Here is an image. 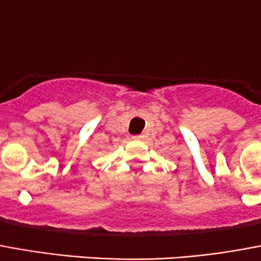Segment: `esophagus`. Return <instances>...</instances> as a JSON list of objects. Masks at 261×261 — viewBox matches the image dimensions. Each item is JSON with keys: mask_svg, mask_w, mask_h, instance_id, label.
<instances>
[{"mask_svg": "<svg viewBox=\"0 0 261 261\" xmlns=\"http://www.w3.org/2000/svg\"><path fill=\"white\" fill-rule=\"evenodd\" d=\"M142 138H144V136H142V134H140V136L133 137V140H142Z\"/></svg>", "mask_w": 261, "mask_h": 261, "instance_id": "obj_1", "label": "esophagus"}]
</instances>
